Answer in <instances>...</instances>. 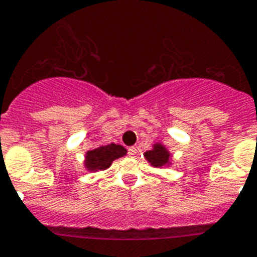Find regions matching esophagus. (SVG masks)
Returning <instances> with one entry per match:
<instances>
[{"instance_id":"obj_1","label":"esophagus","mask_w":257,"mask_h":257,"mask_svg":"<svg viewBox=\"0 0 257 257\" xmlns=\"http://www.w3.org/2000/svg\"><path fill=\"white\" fill-rule=\"evenodd\" d=\"M137 154V147H129L128 149V155L129 156H135Z\"/></svg>"}]
</instances>
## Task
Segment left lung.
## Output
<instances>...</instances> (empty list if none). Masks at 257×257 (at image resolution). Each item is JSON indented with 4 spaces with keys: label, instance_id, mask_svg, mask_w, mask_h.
<instances>
[{
    "label": "left lung",
    "instance_id": "1",
    "mask_svg": "<svg viewBox=\"0 0 257 257\" xmlns=\"http://www.w3.org/2000/svg\"><path fill=\"white\" fill-rule=\"evenodd\" d=\"M146 159L153 164L154 167H162L166 166L169 162V154L168 151L162 146V145H155L153 150L145 153Z\"/></svg>",
    "mask_w": 257,
    "mask_h": 257
}]
</instances>
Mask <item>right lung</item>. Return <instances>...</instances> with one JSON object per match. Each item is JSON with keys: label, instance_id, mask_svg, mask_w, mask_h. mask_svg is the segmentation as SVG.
<instances>
[{"label": "right lung", "instance_id": "1", "mask_svg": "<svg viewBox=\"0 0 257 257\" xmlns=\"http://www.w3.org/2000/svg\"><path fill=\"white\" fill-rule=\"evenodd\" d=\"M125 154L126 150L120 145L110 144L106 146H99L86 153V168L90 171H103L112 164L113 160L121 158Z\"/></svg>", "mask_w": 257, "mask_h": 257}]
</instances>
